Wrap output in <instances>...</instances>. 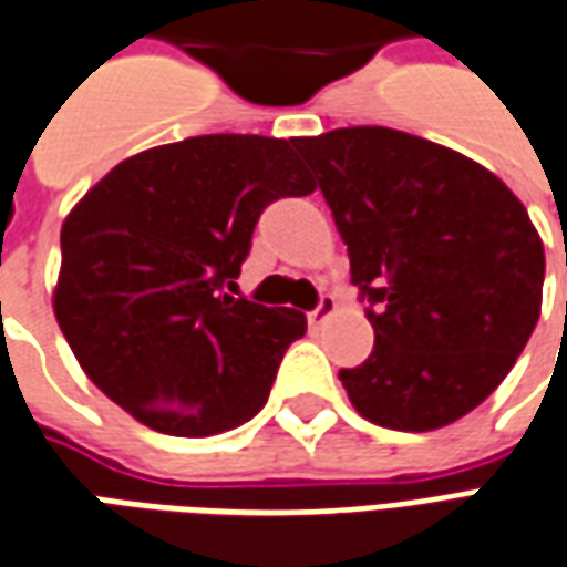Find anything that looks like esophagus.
Masks as SVG:
<instances>
[{
	"label": "esophagus",
	"mask_w": 567,
	"mask_h": 567,
	"mask_svg": "<svg viewBox=\"0 0 567 567\" xmlns=\"http://www.w3.org/2000/svg\"><path fill=\"white\" fill-rule=\"evenodd\" d=\"M333 312H337V300H333V297H330V295H324V297H321V300H318L316 309L309 312V324L321 327V324H324V321H330V316H333Z\"/></svg>",
	"instance_id": "34e87169"
}]
</instances>
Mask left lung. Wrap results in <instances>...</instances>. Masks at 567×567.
Segmentation results:
<instances>
[{
  "instance_id": "1",
  "label": "left lung",
  "mask_w": 567,
  "mask_h": 567,
  "mask_svg": "<svg viewBox=\"0 0 567 567\" xmlns=\"http://www.w3.org/2000/svg\"><path fill=\"white\" fill-rule=\"evenodd\" d=\"M367 300L375 346L342 369L369 423L430 433L505 381L540 316L544 243L484 165L414 134L354 125L297 137Z\"/></svg>"
}]
</instances>
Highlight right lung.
Listing matches in <instances>:
<instances>
[{"label":"right lung","instance_id":"1","mask_svg":"<svg viewBox=\"0 0 567 567\" xmlns=\"http://www.w3.org/2000/svg\"><path fill=\"white\" fill-rule=\"evenodd\" d=\"M200 134L125 158L62 221L53 312L104 396L155 433H228L270 396L306 316L237 295L267 204L312 195L291 150Z\"/></svg>","mask_w":567,"mask_h":567}]
</instances>
